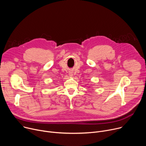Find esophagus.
<instances>
[{
  "mask_svg": "<svg viewBox=\"0 0 146 146\" xmlns=\"http://www.w3.org/2000/svg\"><path fill=\"white\" fill-rule=\"evenodd\" d=\"M69 75H70V76H73L72 73H69Z\"/></svg>",
  "mask_w": 146,
  "mask_h": 146,
  "instance_id": "esophagus-1",
  "label": "esophagus"
}]
</instances>
